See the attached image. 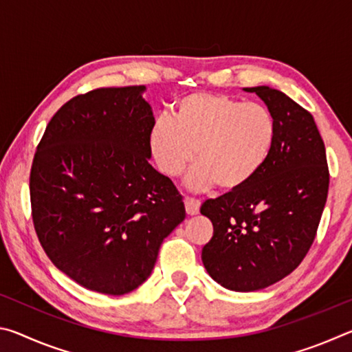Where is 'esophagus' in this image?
Masks as SVG:
<instances>
[{
	"mask_svg": "<svg viewBox=\"0 0 352 352\" xmlns=\"http://www.w3.org/2000/svg\"><path fill=\"white\" fill-rule=\"evenodd\" d=\"M184 208H186V212L189 216H195L200 211V200L192 199V197H186L184 199Z\"/></svg>",
	"mask_w": 352,
	"mask_h": 352,
	"instance_id": "34e87169",
	"label": "esophagus"
}]
</instances>
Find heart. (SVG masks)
I'll list each match as a JSON object with an SVG mask.
<instances>
[{"label": "heart", "instance_id": "heart-1", "mask_svg": "<svg viewBox=\"0 0 352 352\" xmlns=\"http://www.w3.org/2000/svg\"><path fill=\"white\" fill-rule=\"evenodd\" d=\"M275 119L265 105L220 93H192L178 99L172 116L155 119L147 146L158 170L178 177L197 160L188 186L223 190L245 186L269 160Z\"/></svg>", "mask_w": 352, "mask_h": 352}]
</instances>
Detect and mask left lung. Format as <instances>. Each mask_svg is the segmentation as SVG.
I'll use <instances>...</instances> for the list:
<instances>
[{"mask_svg":"<svg viewBox=\"0 0 352 352\" xmlns=\"http://www.w3.org/2000/svg\"><path fill=\"white\" fill-rule=\"evenodd\" d=\"M243 91L258 94L270 110L275 144L252 182L201 205L214 226L201 261L225 289L254 292L281 281L305 259L326 205L329 170L311 113L275 88Z\"/></svg>","mask_w":352,"mask_h":352,"instance_id":"left-lung-1","label":"left lung"}]
</instances>
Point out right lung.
Masks as SVG:
<instances>
[{
    "label": "right lung",
    "instance_id": "obj_1",
    "mask_svg": "<svg viewBox=\"0 0 352 352\" xmlns=\"http://www.w3.org/2000/svg\"><path fill=\"white\" fill-rule=\"evenodd\" d=\"M144 91L99 88L68 100L31 169L32 220L47 258L105 295L140 287L164 237L186 217L174 183L148 163L155 118Z\"/></svg>",
    "mask_w": 352,
    "mask_h": 352
}]
</instances>
